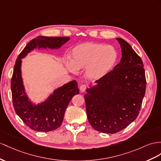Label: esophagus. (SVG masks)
<instances>
[{"label": "esophagus", "mask_w": 161, "mask_h": 161, "mask_svg": "<svg viewBox=\"0 0 161 161\" xmlns=\"http://www.w3.org/2000/svg\"><path fill=\"white\" fill-rule=\"evenodd\" d=\"M86 88H87V86H86L85 84H82L80 86V89L81 90V92H85Z\"/></svg>", "instance_id": "1"}]
</instances>
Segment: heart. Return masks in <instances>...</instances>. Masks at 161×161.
<instances>
[{
    "mask_svg": "<svg viewBox=\"0 0 161 161\" xmlns=\"http://www.w3.org/2000/svg\"><path fill=\"white\" fill-rule=\"evenodd\" d=\"M118 54L110 45L87 42L74 47L69 60H65L66 67L75 73L85 69V74L90 79L98 80L106 75L116 64Z\"/></svg>",
    "mask_w": 161,
    "mask_h": 161,
    "instance_id": "obj_1",
    "label": "heart"
}]
</instances>
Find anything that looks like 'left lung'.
Returning a JSON list of instances; mask_svg holds the SVG:
<instances>
[{
  "mask_svg": "<svg viewBox=\"0 0 161 161\" xmlns=\"http://www.w3.org/2000/svg\"><path fill=\"white\" fill-rule=\"evenodd\" d=\"M116 39L121 47L120 62L97 80L96 86L87 88L84 95L90 125L111 134L125 129L137 118L146 88L141 58L126 41Z\"/></svg>",
  "mask_w": 161,
  "mask_h": 161,
  "instance_id": "obj_1",
  "label": "left lung"
}]
</instances>
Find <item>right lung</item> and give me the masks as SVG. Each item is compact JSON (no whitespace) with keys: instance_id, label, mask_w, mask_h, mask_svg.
<instances>
[{"instance_id":"1","label":"right lung","mask_w":161,"mask_h":161,"mask_svg":"<svg viewBox=\"0 0 161 161\" xmlns=\"http://www.w3.org/2000/svg\"><path fill=\"white\" fill-rule=\"evenodd\" d=\"M69 36H39L31 40L19 53L14 69L11 89L15 112L31 129L48 132L58 129L63 122L65 110L72 98L80 93L75 80L58 88L41 103H32L28 97L22 77V59L36 48H60Z\"/></svg>"}]
</instances>
